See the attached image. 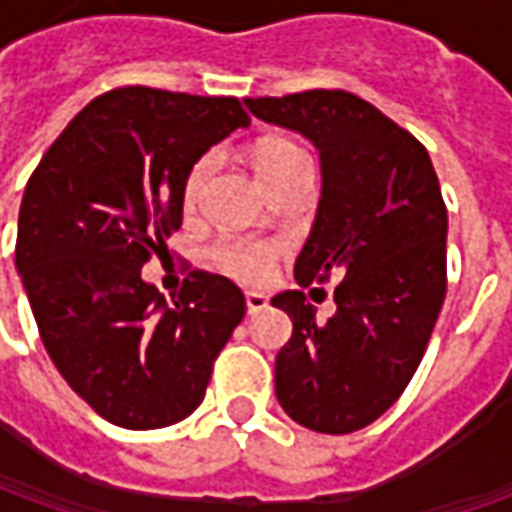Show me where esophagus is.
<instances>
[{
	"instance_id": "1",
	"label": "esophagus",
	"mask_w": 512,
	"mask_h": 512,
	"mask_svg": "<svg viewBox=\"0 0 512 512\" xmlns=\"http://www.w3.org/2000/svg\"><path fill=\"white\" fill-rule=\"evenodd\" d=\"M245 305H247V313L253 316V313H262L267 307V299L262 293H245Z\"/></svg>"
}]
</instances>
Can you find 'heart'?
Segmentation results:
<instances>
[{"mask_svg":"<svg viewBox=\"0 0 512 512\" xmlns=\"http://www.w3.org/2000/svg\"><path fill=\"white\" fill-rule=\"evenodd\" d=\"M307 153L293 139L285 136H267L262 139L256 148H253V165L259 170V176L265 179V185L270 187L276 179H282L287 170H293L296 165H305ZM207 173H210V156L196 159L185 176V185H182V199L185 205H193L205 187ZM216 262L225 267L227 273H233L236 279H245V282H262L270 270V262L276 256V250L265 242H253V239H222L216 250H213Z\"/></svg>","mask_w":512,"mask_h":512,"instance_id":"heart-1","label":"heart"}]
</instances>
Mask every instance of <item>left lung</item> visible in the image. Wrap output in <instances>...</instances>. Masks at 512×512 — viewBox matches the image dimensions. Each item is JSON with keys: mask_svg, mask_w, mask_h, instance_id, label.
Segmentation results:
<instances>
[{"mask_svg": "<svg viewBox=\"0 0 512 512\" xmlns=\"http://www.w3.org/2000/svg\"><path fill=\"white\" fill-rule=\"evenodd\" d=\"M245 105L319 148L322 199L296 282L344 273L327 322L302 290L273 296L293 322L276 356V399L307 430H362L402 396L442 310L447 207L439 176L416 136L347 90Z\"/></svg>", "mask_w": 512, "mask_h": 512, "instance_id": "8db88e82", "label": "left lung"}]
</instances>
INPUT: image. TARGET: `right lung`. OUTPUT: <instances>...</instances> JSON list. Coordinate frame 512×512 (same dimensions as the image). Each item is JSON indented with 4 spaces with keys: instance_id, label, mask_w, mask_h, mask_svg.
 I'll list each match as a JSON object with an SVG mask.
<instances>
[{
    "instance_id": "obj_1",
    "label": "right lung",
    "mask_w": 512,
    "mask_h": 512,
    "mask_svg": "<svg viewBox=\"0 0 512 512\" xmlns=\"http://www.w3.org/2000/svg\"><path fill=\"white\" fill-rule=\"evenodd\" d=\"M250 116L233 96L116 88L79 110L33 170L16 270L48 356L110 424L156 430L205 399L245 319L225 276L193 270L173 302L142 279L182 227L190 165Z\"/></svg>"
}]
</instances>
